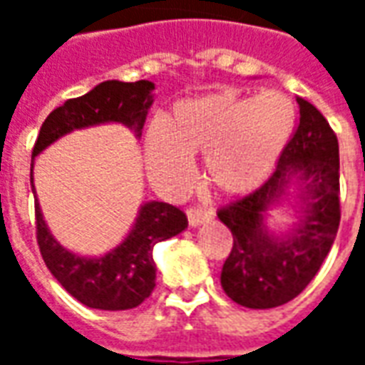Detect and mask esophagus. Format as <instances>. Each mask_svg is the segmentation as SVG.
<instances>
[{
	"mask_svg": "<svg viewBox=\"0 0 365 365\" xmlns=\"http://www.w3.org/2000/svg\"><path fill=\"white\" fill-rule=\"evenodd\" d=\"M215 217L213 211H207V209H190L187 211V221H190V227H201L205 225Z\"/></svg>",
	"mask_w": 365,
	"mask_h": 365,
	"instance_id": "34e87169",
	"label": "esophagus"
}]
</instances>
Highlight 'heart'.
Instances as JSON below:
<instances>
[{
  "label": "heart",
  "instance_id": "obj_1",
  "mask_svg": "<svg viewBox=\"0 0 365 365\" xmlns=\"http://www.w3.org/2000/svg\"><path fill=\"white\" fill-rule=\"evenodd\" d=\"M297 111L287 96L264 91L256 97L215 91L185 99L146 135L152 174L182 182L190 156L205 154V180L222 195H245L268 180L295 130Z\"/></svg>",
  "mask_w": 365,
  "mask_h": 365
}]
</instances>
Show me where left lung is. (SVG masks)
Here are the masks:
<instances>
[{
    "instance_id": "1",
    "label": "left lung",
    "mask_w": 365,
    "mask_h": 365,
    "mask_svg": "<svg viewBox=\"0 0 365 365\" xmlns=\"http://www.w3.org/2000/svg\"><path fill=\"white\" fill-rule=\"evenodd\" d=\"M297 103L299 127L268 182L217 213L235 238L221 285L248 309H274L297 297L321 269L340 225L336 135L314 105L303 97ZM287 198L298 221L272 231L269 213Z\"/></svg>"
}]
</instances>
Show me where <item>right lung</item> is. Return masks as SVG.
I'll return each mask as SVG.
<instances>
[{
	"label": "right lung",
	"instance_id": "1",
	"mask_svg": "<svg viewBox=\"0 0 365 365\" xmlns=\"http://www.w3.org/2000/svg\"><path fill=\"white\" fill-rule=\"evenodd\" d=\"M154 83L148 80H107L86 96L68 99L44 119L31 158V187L35 158L64 135L80 128L119 123L140 138L144 120L154 101ZM36 240L43 260L56 282L82 305L101 311L135 309L156 285L154 246L187 229L185 215L162 201H146L138 209L128 235L103 256L70 252L52 237L35 193Z\"/></svg>",
	"mask_w": 365,
	"mask_h": 365
}]
</instances>
